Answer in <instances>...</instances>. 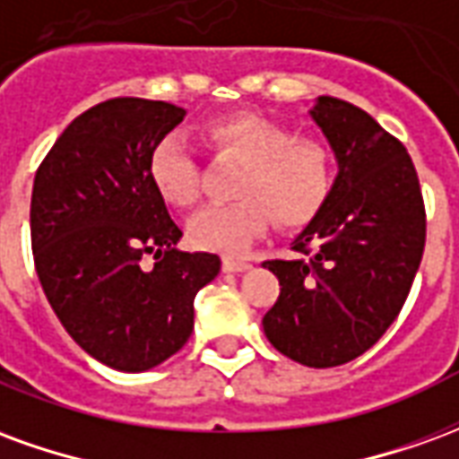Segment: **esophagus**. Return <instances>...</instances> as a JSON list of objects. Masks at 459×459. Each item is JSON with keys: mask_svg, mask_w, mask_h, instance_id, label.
<instances>
[{"mask_svg": "<svg viewBox=\"0 0 459 459\" xmlns=\"http://www.w3.org/2000/svg\"><path fill=\"white\" fill-rule=\"evenodd\" d=\"M250 268V260L246 258H230V255H226L223 258V270L226 273H243V270Z\"/></svg>", "mask_w": 459, "mask_h": 459, "instance_id": "obj_1", "label": "esophagus"}]
</instances>
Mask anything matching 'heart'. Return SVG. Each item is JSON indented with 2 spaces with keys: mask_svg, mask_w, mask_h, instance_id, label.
Listing matches in <instances>:
<instances>
[{
  "mask_svg": "<svg viewBox=\"0 0 459 459\" xmlns=\"http://www.w3.org/2000/svg\"><path fill=\"white\" fill-rule=\"evenodd\" d=\"M211 154L240 161L230 194L236 201L211 204L189 221V238L206 250L240 253L268 221L298 229L319 213L334 184L332 154L317 140L295 137L255 115H221L201 125ZM152 186L171 206L186 209L201 191L196 152L181 134L161 137L147 161Z\"/></svg>",
  "mask_w": 459,
  "mask_h": 459,
  "instance_id": "1",
  "label": "heart"
}]
</instances>
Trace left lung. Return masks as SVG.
Here are the masks:
<instances>
[{"label":"left lung","instance_id":"1","mask_svg":"<svg viewBox=\"0 0 459 459\" xmlns=\"http://www.w3.org/2000/svg\"><path fill=\"white\" fill-rule=\"evenodd\" d=\"M337 157L329 199L292 260H265L280 298L265 337L312 368L351 361L384 337L403 307L425 248V206L413 160L361 108L322 95L309 110Z\"/></svg>","mask_w":459,"mask_h":459}]
</instances>
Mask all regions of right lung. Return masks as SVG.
<instances>
[{
	"instance_id": "add662e5",
	"label": "right lung",
	"mask_w": 459,
	"mask_h": 459,
	"mask_svg": "<svg viewBox=\"0 0 459 459\" xmlns=\"http://www.w3.org/2000/svg\"><path fill=\"white\" fill-rule=\"evenodd\" d=\"M164 100L113 98L78 115L34 177L31 250L48 305L85 354L147 371L186 344L194 298L219 275L213 253H181L147 161L184 120ZM154 252L155 268H141Z\"/></svg>"
}]
</instances>
